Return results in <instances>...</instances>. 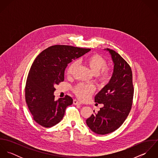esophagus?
I'll return each instance as SVG.
<instances>
[{
    "instance_id": "34e87169",
    "label": "esophagus",
    "mask_w": 158,
    "mask_h": 158,
    "mask_svg": "<svg viewBox=\"0 0 158 158\" xmlns=\"http://www.w3.org/2000/svg\"><path fill=\"white\" fill-rule=\"evenodd\" d=\"M73 104H74V105H81V102H80L79 101H78V100H76V99L73 100Z\"/></svg>"
}]
</instances>
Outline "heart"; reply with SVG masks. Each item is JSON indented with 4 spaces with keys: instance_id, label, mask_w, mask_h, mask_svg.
Wrapping results in <instances>:
<instances>
[{
    "instance_id": "obj_1",
    "label": "heart",
    "mask_w": 158,
    "mask_h": 158,
    "mask_svg": "<svg viewBox=\"0 0 158 158\" xmlns=\"http://www.w3.org/2000/svg\"><path fill=\"white\" fill-rule=\"evenodd\" d=\"M83 62L90 68L97 78L102 83H107L111 79L113 70L111 68L106 67L107 61L102 56L98 54H93L86 58ZM76 66V62H73L69 66L67 69L68 76L72 75ZM94 90V88L91 85L80 83L75 87L73 91L79 98L86 100L93 93Z\"/></svg>"
}]
</instances>
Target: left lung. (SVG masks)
I'll use <instances>...</instances> for the list:
<instances>
[{"label": "left lung", "mask_w": 158, "mask_h": 158, "mask_svg": "<svg viewBox=\"0 0 158 158\" xmlns=\"http://www.w3.org/2000/svg\"><path fill=\"white\" fill-rule=\"evenodd\" d=\"M105 50L109 52L113 60V75L109 83L95 97V102L103 104V107L86 121L93 132L100 135L112 133L123 124L131 110L134 94L130 65L114 50Z\"/></svg>", "instance_id": "left-lung-1"}]
</instances>
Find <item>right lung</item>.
Instances as JSON below:
<instances>
[{
	"mask_svg": "<svg viewBox=\"0 0 158 158\" xmlns=\"http://www.w3.org/2000/svg\"><path fill=\"white\" fill-rule=\"evenodd\" d=\"M90 48L64 45L51 46L40 53L29 71L25 85V101L34 120L50 128L63 118L73 99L69 95L55 100L54 86L64 80L68 64L90 51Z\"/></svg>",
	"mask_w": 158,
	"mask_h": 158,
	"instance_id": "1",
	"label": "right lung"
}]
</instances>
